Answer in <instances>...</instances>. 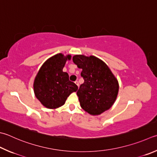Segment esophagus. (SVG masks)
<instances>
[{
	"label": "esophagus",
	"mask_w": 157,
	"mask_h": 157,
	"mask_svg": "<svg viewBox=\"0 0 157 157\" xmlns=\"http://www.w3.org/2000/svg\"><path fill=\"white\" fill-rule=\"evenodd\" d=\"M75 83H76V85H77V86H78V87L79 86V83H78V81H75Z\"/></svg>",
	"instance_id": "obj_1"
}]
</instances>
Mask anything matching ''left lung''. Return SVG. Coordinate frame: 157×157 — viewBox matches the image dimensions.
<instances>
[{"label":"left lung","instance_id":"8db88e82","mask_svg":"<svg viewBox=\"0 0 157 157\" xmlns=\"http://www.w3.org/2000/svg\"><path fill=\"white\" fill-rule=\"evenodd\" d=\"M72 60L82 69L81 76L84 79L76 92L82 109L93 115L110 109L117 98L119 85L106 64L94 56L75 55Z\"/></svg>","mask_w":157,"mask_h":157}]
</instances>
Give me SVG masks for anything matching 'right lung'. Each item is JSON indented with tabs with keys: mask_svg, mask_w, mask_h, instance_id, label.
Here are the masks:
<instances>
[{
	"mask_svg": "<svg viewBox=\"0 0 157 157\" xmlns=\"http://www.w3.org/2000/svg\"><path fill=\"white\" fill-rule=\"evenodd\" d=\"M66 57L59 53L48 59L41 67L34 81V92L37 98L46 108L56 109L63 105L71 94L78 86L69 80V75L63 72Z\"/></svg>",
	"mask_w": 157,
	"mask_h": 157,
	"instance_id": "right-lung-1",
	"label": "right lung"
}]
</instances>
